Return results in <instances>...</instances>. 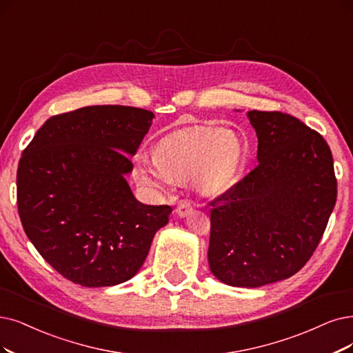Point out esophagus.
<instances>
[{
  "label": "esophagus",
  "mask_w": 353,
  "mask_h": 353,
  "mask_svg": "<svg viewBox=\"0 0 353 353\" xmlns=\"http://www.w3.org/2000/svg\"><path fill=\"white\" fill-rule=\"evenodd\" d=\"M192 211V202L190 201H180L177 208H176V212L180 218H185L190 214Z\"/></svg>",
  "instance_id": "esophagus-1"
}]
</instances>
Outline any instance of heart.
<instances>
[{
    "label": "heart",
    "mask_w": 353,
    "mask_h": 353,
    "mask_svg": "<svg viewBox=\"0 0 353 353\" xmlns=\"http://www.w3.org/2000/svg\"><path fill=\"white\" fill-rule=\"evenodd\" d=\"M244 147L240 138L221 128L177 130L157 143L154 155H138L137 181L147 189L170 192L193 179L205 196L232 186L240 172Z\"/></svg>",
    "instance_id": "obj_1"
}]
</instances>
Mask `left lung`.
<instances>
[{
    "label": "left lung",
    "instance_id": "8db88e82",
    "mask_svg": "<svg viewBox=\"0 0 353 353\" xmlns=\"http://www.w3.org/2000/svg\"><path fill=\"white\" fill-rule=\"evenodd\" d=\"M259 164L211 208L210 269L241 288L288 279L323 237L337 198L327 142L282 112H247Z\"/></svg>",
    "mask_w": 353,
    "mask_h": 353
}]
</instances>
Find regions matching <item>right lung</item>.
<instances>
[{
	"label": "right lung",
	"mask_w": 353,
	"mask_h": 353,
	"mask_svg": "<svg viewBox=\"0 0 353 353\" xmlns=\"http://www.w3.org/2000/svg\"><path fill=\"white\" fill-rule=\"evenodd\" d=\"M154 113L88 106L52 116L23 151L17 208L26 236L68 281L88 288L137 275L172 206L135 199L125 174Z\"/></svg>",
	"instance_id": "right-lung-1"
}]
</instances>
